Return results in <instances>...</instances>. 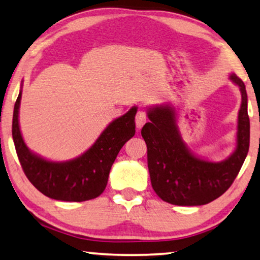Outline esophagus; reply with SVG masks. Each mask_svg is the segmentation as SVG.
I'll return each mask as SVG.
<instances>
[{"instance_id": "obj_1", "label": "esophagus", "mask_w": 260, "mask_h": 260, "mask_svg": "<svg viewBox=\"0 0 260 260\" xmlns=\"http://www.w3.org/2000/svg\"><path fill=\"white\" fill-rule=\"evenodd\" d=\"M147 121V114L145 111H139L137 113V117H135V122H137L138 128H141V127L145 125Z\"/></svg>"}]
</instances>
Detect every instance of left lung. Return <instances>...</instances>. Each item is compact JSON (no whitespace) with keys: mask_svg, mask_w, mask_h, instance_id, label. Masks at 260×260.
I'll use <instances>...</instances> for the list:
<instances>
[{"mask_svg":"<svg viewBox=\"0 0 260 260\" xmlns=\"http://www.w3.org/2000/svg\"><path fill=\"white\" fill-rule=\"evenodd\" d=\"M230 80L240 86L242 105L238 113L237 148L222 162H209L192 154L176 126L171 106L149 110L141 134L147 143L151 186L160 199L177 206H200L215 200L234 183L250 146V119L245 85L236 74Z\"/></svg>","mask_w":260,"mask_h":260,"instance_id":"8db88e82","label":"left lung"}]
</instances>
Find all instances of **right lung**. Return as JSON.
Masks as SVG:
<instances>
[{
    "label": "right lung",
    "instance_id": "right-lung-1",
    "mask_svg": "<svg viewBox=\"0 0 260 260\" xmlns=\"http://www.w3.org/2000/svg\"><path fill=\"white\" fill-rule=\"evenodd\" d=\"M22 91L15 103L12 117V139L24 174L31 184L51 199L61 201L91 200L106 187L109 174L122 146L135 134L137 108L115 119L80 157L68 162H51L27 149L18 125Z\"/></svg>",
    "mask_w": 260,
    "mask_h": 260
}]
</instances>
